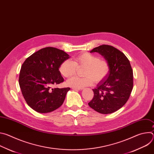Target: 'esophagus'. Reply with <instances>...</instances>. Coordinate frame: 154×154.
Masks as SVG:
<instances>
[{
  "label": "esophagus",
  "instance_id": "esophagus-1",
  "mask_svg": "<svg viewBox=\"0 0 154 154\" xmlns=\"http://www.w3.org/2000/svg\"><path fill=\"white\" fill-rule=\"evenodd\" d=\"M72 89L75 91H81L83 90V88H72Z\"/></svg>",
  "mask_w": 154,
  "mask_h": 154
}]
</instances>
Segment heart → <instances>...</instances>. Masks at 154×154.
<instances>
[{
  "label": "heart",
  "mask_w": 154,
  "mask_h": 154,
  "mask_svg": "<svg viewBox=\"0 0 154 154\" xmlns=\"http://www.w3.org/2000/svg\"><path fill=\"white\" fill-rule=\"evenodd\" d=\"M77 66L86 67L83 73L85 77L74 76L68 80L67 85L75 88L90 86L93 80L95 83H99L108 75L109 71L107 61L100 59L98 56L86 52L75 57L74 61L71 60L63 61L60 66V72L64 77H71L76 72Z\"/></svg>",
  "instance_id": "obj_1"
}]
</instances>
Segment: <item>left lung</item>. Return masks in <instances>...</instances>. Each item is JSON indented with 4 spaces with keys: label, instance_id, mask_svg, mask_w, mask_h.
<instances>
[{
    "label": "left lung",
    "instance_id": "8db88e82",
    "mask_svg": "<svg viewBox=\"0 0 154 154\" xmlns=\"http://www.w3.org/2000/svg\"><path fill=\"white\" fill-rule=\"evenodd\" d=\"M90 52L103 56L109 71L93 90L94 97L88 105L98 113H112L123 106L130 97L134 86L132 69L126 56L112 46L101 45Z\"/></svg>",
    "mask_w": 154,
    "mask_h": 154
}]
</instances>
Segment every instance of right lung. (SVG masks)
<instances>
[{"label": "right lung", "instance_id": "add662e5", "mask_svg": "<svg viewBox=\"0 0 154 154\" xmlns=\"http://www.w3.org/2000/svg\"><path fill=\"white\" fill-rule=\"evenodd\" d=\"M69 58L63 51L48 47L33 54L22 65L19 86L27 103L35 111L49 113L63 104L70 88L52 86L64 81L59 68L63 61Z\"/></svg>", "mask_w": 154, "mask_h": 154}]
</instances>
